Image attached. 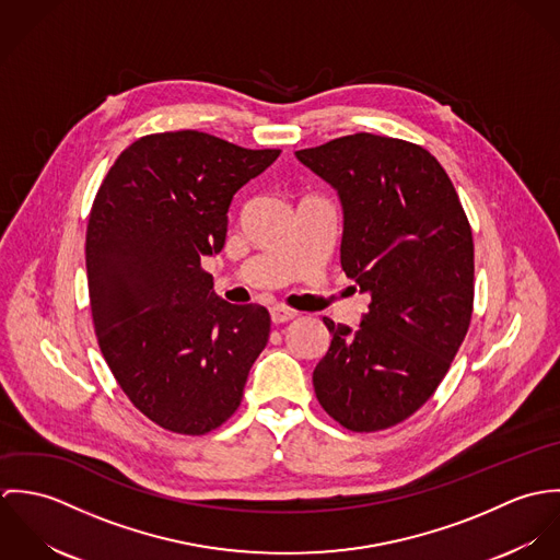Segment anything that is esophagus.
<instances>
[{"mask_svg":"<svg viewBox=\"0 0 560 560\" xmlns=\"http://www.w3.org/2000/svg\"><path fill=\"white\" fill-rule=\"evenodd\" d=\"M269 313H271V320H273V323H287V320L298 317V313L291 311V308H287V306H273Z\"/></svg>","mask_w":560,"mask_h":560,"instance_id":"esophagus-1","label":"esophagus"}]
</instances>
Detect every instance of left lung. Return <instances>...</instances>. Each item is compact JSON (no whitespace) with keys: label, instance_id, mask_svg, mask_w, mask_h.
I'll return each mask as SVG.
<instances>
[{"label":"left lung","instance_id":"1","mask_svg":"<svg viewBox=\"0 0 560 560\" xmlns=\"http://www.w3.org/2000/svg\"><path fill=\"white\" fill-rule=\"evenodd\" d=\"M295 158L336 191L340 267L371 298L355 329L323 319L331 342L313 373L317 399L351 431L388 429L435 393L466 338L468 218L440 161L416 144L355 133Z\"/></svg>","mask_w":560,"mask_h":560}]
</instances>
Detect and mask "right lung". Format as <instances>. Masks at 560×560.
Returning <instances> with one entry per match:
<instances>
[{"mask_svg":"<svg viewBox=\"0 0 560 560\" xmlns=\"http://www.w3.org/2000/svg\"><path fill=\"white\" fill-rule=\"evenodd\" d=\"M278 158L200 131L158 133L98 187L85 233L94 331L125 395L167 431L226 422L267 345L269 313L220 300L200 260L222 252L235 194Z\"/></svg>","mask_w":560,"mask_h":560,"instance_id":"obj_1","label":"right lung"}]
</instances>
